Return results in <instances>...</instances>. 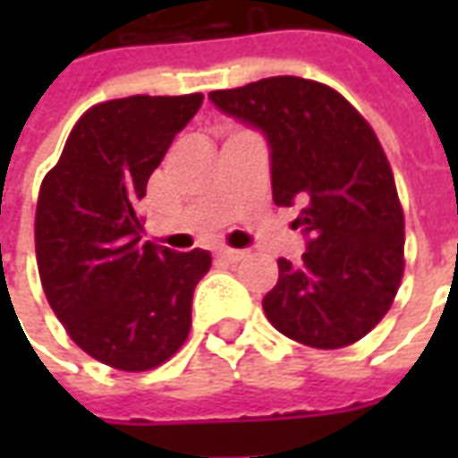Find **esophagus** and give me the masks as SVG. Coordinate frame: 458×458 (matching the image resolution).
<instances>
[{
    "label": "esophagus",
    "mask_w": 458,
    "mask_h": 458,
    "mask_svg": "<svg viewBox=\"0 0 458 458\" xmlns=\"http://www.w3.org/2000/svg\"><path fill=\"white\" fill-rule=\"evenodd\" d=\"M216 255H218V258L223 259V262H228V265H233V262H240V259H242V255H245V252H242V250L220 248L218 252H216Z\"/></svg>",
    "instance_id": "obj_1"
}]
</instances>
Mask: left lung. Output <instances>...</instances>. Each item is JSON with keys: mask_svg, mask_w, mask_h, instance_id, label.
Instances as JSON below:
<instances>
[{"mask_svg": "<svg viewBox=\"0 0 458 458\" xmlns=\"http://www.w3.org/2000/svg\"><path fill=\"white\" fill-rule=\"evenodd\" d=\"M208 98L265 134L272 199L301 206L292 225L307 235V252L297 265L279 258L265 317L311 348L360 341L387 314L404 269V216L375 131L334 88L297 75Z\"/></svg>", "mask_w": 458, "mask_h": 458, "instance_id": "obj_1", "label": "left lung"}]
</instances>
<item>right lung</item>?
<instances>
[{
	"instance_id": "add662e5",
	"label": "right lung",
	"mask_w": 458,
	"mask_h": 458,
	"mask_svg": "<svg viewBox=\"0 0 458 458\" xmlns=\"http://www.w3.org/2000/svg\"><path fill=\"white\" fill-rule=\"evenodd\" d=\"M203 95H131L90 107L46 174L36 262L68 336L117 370H151L179 351L208 250L141 242L137 203Z\"/></svg>"
}]
</instances>
